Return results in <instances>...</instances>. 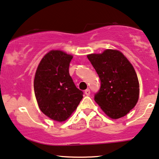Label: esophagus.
Wrapping results in <instances>:
<instances>
[{
	"label": "esophagus",
	"instance_id": "esophagus-1",
	"mask_svg": "<svg viewBox=\"0 0 159 159\" xmlns=\"http://www.w3.org/2000/svg\"><path fill=\"white\" fill-rule=\"evenodd\" d=\"M84 93L86 94V95H90V90H89V89H86V90L84 91Z\"/></svg>",
	"mask_w": 159,
	"mask_h": 159
}]
</instances>
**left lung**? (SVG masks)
I'll list each match as a JSON object with an SVG mask.
<instances>
[{
    "label": "left lung",
    "instance_id": "1",
    "mask_svg": "<svg viewBox=\"0 0 159 159\" xmlns=\"http://www.w3.org/2000/svg\"><path fill=\"white\" fill-rule=\"evenodd\" d=\"M87 58L101 79V89L95 95V101L112 119L125 116L139 98V82L133 66L117 49L92 53Z\"/></svg>",
    "mask_w": 159,
    "mask_h": 159
}]
</instances>
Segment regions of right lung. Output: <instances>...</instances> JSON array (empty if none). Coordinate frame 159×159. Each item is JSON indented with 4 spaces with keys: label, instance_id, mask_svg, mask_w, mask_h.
Segmentation results:
<instances>
[{
    "label": "right lung",
    "instance_id": "add662e5",
    "mask_svg": "<svg viewBox=\"0 0 159 159\" xmlns=\"http://www.w3.org/2000/svg\"><path fill=\"white\" fill-rule=\"evenodd\" d=\"M72 55L50 50L38 64L34 91L40 110L52 120L63 122L71 116L83 98L69 73Z\"/></svg>",
    "mask_w": 159,
    "mask_h": 159
}]
</instances>
